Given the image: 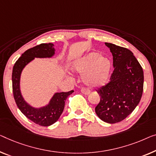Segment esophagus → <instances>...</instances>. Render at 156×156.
<instances>
[{"label": "esophagus", "mask_w": 156, "mask_h": 156, "mask_svg": "<svg viewBox=\"0 0 156 156\" xmlns=\"http://www.w3.org/2000/svg\"><path fill=\"white\" fill-rule=\"evenodd\" d=\"M80 91L83 93V94H90V90H88V89H87V88H85V87L81 88Z\"/></svg>", "instance_id": "34e87169"}]
</instances>
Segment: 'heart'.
I'll list each match as a JSON object with an SVG mask.
<instances>
[{
	"instance_id": "1",
	"label": "heart",
	"mask_w": 156,
	"mask_h": 156,
	"mask_svg": "<svg viewBox=\"0 0 156 156\" xmlns=\"http://www.w3.org/2000/svg\"><path fill=\"white\" fill-rule=\"evenodd\" d=\"M73 69L82 74L83 82L90 87H99L107 83L111 71V63L108 58L96 52H90L76 60Z\"/></svg>"
}]
</instances>
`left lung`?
I'll list each match as a JSON object with an SVG mask.
<instances>
[{
	"label": "left lung",
	"instance_id": "1",
	"mask_svg": "<svg viewBox=\"0 0 156 156\" xmlns=\"http://www.w3.org/2000/svg\"><path fill=\"white\" fill-rule=\"evenodd\" d=\"M113 55L114 70L110 81L97 90L100 101L95 112L103 121L113 124L126 118L141 100L144 87L142 67L128 49L105 43Z\"/></svg>",
	"mask_w": 156,
	"mask_h": 156
}]
</instances>
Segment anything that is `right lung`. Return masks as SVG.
Here are the masks:
<instances>
[{
  "label": "right lung",
  "instance_id": "obj_1",
  "mask_svg": "<svg viewBox=\"0 0 156 156\" xmlns=\"http://www.w3.org/2000/svg\"><path fill=\"white\" fill-rule=\"evenodd\" d=\"M52 43H42L30 48L23 53L13 66L12 81V92L17 107L27 118L41 126H50L59 119L63 112L65 101L69 95L73 92L71 90L66 92L55 93L48 105L40 108L32 107L23 99L20 92V82L21 73L27 64L35 57H51L55 54Z\"/></svg>",
  "mask_w": 156,
  "mask_h": 156
}]
</instances>
